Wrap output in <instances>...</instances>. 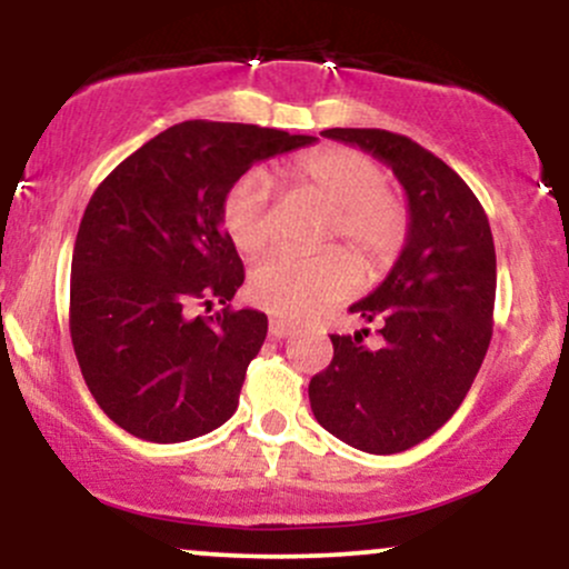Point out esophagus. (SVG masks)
I'll return each instance as SVG.
<instances>
[{"mask_svg": "<svg viewBox=\"0 0 569 569\" xmlns=\"http://www.w3.org/2000/svg\"><path fill=\"white\" fill-rule=\"evenodd\" d=\"M270 335L276 337V339L291 337L293 335V326L286 323V321H278V318H272V321H270Z\"/></svg>", "mask_w": 569, "mask_h": 569, "instance_id": "34e87169", "label": "esophagus"}]
</instances>
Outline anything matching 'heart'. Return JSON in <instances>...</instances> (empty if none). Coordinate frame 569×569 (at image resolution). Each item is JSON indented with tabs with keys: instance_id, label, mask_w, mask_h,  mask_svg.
Returning <instances> with one entry per match:
<instances>
[{
	"instance_id": "heart-1",
	"label": "heart",
	"mask_w": 569,
	"mask_h": 569,
	"mask_svg": "<svg viewBox=\"0 0 569 569\" xmlns=\"http://www.w3.org/2000/svg\"><path fill=\"white\" fill-rule=\"evenodd\" d=\"M286 176L326 206L318 240H345L363 272L377 276L393 264L409 234V211L388 189V176L356 149L323 147L286 168ZM221 221L240 253H259L272 240L270 179L251 171L234 181L221 208ZM358 286V270L342 248L299 257L276 253L251 276V297L280 318H310Z\"/></svg>"
}]
</instances>
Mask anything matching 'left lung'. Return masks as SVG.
<instances>
[{
    "label": "left lung",
    "instance_id": "obj_1",
    "mask_svg": "<svg viewBox=\"0 0 569 569\" xmlns=\"http://www.w3.org/2000/svg\"><path fill=\"white\" fill-rule=\"evenodd\" d=\"M321 136L393 168L409 200V234L388 278L350 307L380 326V348L363 345L369 329L331 335L335 358L310 380V407L361 452H403L455 415L485 361L498 283L492 230L471 187L407 136L380 128Z\"/></svg>",
    "mask_w": 569,
    "mask_h": 569
}]
</instances>
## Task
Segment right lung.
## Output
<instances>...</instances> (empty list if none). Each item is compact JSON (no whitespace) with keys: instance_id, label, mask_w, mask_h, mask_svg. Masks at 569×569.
<instances>
[{"instance_id":"right-lung-1","label":"right lung","mask_w":569,"mask_h":569,"mask_svg":"<svg viewBox=\"0 0 569 569\" xmlns=\"http://www.w3.org/2000/svg\"><path fill=\"white\" fill-rule=\"evenodd\" d=\"M316 136L189 120L122 160L90 198L71 257L69 329L96 403L143 441L198 439L238 409L267 316L232 310L246 272L221 208L253 162ZM217 298L226 310L191 318Z\"/></svg>"}]
</instances>
